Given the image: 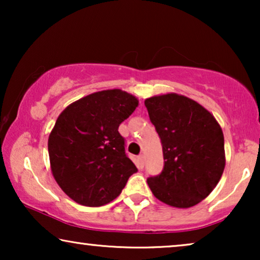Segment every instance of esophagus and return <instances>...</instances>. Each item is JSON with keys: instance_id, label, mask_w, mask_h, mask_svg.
<instances>
[{"instance_id": "esophagus-1", "label": "esophagus", "mask_w": 260, "mask_h": 260, "mask_svg": "<svg viewBox=\"0 0 260 260\" xmlns=\"http://www.w3.org/2000/svg\"><path fill=\"white\" fill-rule=\"evenodd\" d=\"M137 165H138V168H140V169L144 168V156L143 155H140L137 157Z\"/></svg>"}]
</instances>
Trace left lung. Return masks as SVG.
Masks as SVG:
<instances>
[{
  "label": "left lung",
  "instance_id": "1",
  "mask_svg": "<svg viewBox=\"0 0 260 260\" xmlns=\"http://www.w3.org/2000/svg\"><path fill=\"white\" fill-rule=\"evenodd\" d=\"M144 105L161 138L165 159L161 174L147 179L152 194L173 207L198 205L225 169L221 127L211 112L184 95H156Z\"/></svg>",
  "mask_w": 260,
  "mask_h": 260
}]
</instances>
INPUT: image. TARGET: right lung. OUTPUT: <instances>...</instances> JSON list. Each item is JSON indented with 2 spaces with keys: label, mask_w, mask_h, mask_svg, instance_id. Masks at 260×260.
Instances as JSON below:
<instances>
[{
  "label": "right lung",
  "mask_w": 260,
  "mask_h": 260,
  "mask_svg": "<svg viewBox=\"0 0 260 260\" xmlns=\"http://www.w3.org/2000/svg\"><path fill=\"white\" fill-rule=\"evenodd\" d=\"M137 105L136 97L116 88L88 94L60 113L48 154L53 176L72 200L88 207L109 204L137 172L118 133Z\"/></svg>",
  "instance_id": "obj_1"
}]
</instances>
